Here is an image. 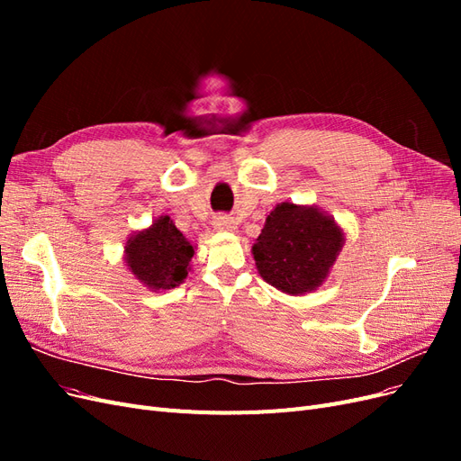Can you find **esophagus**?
Here are the masks:
<instances>
[{"label":"esophagus","mask_w":461,"mask_h":461,"mask_svg":"<svg viewBox=\"0 0 461 461\" xmlns=\"http://www.w3.org/2000/svg\"><path fill=\"white\" fill-rule=\"evenodd\" d=\"M213 229L219 232H234L236 230V221L227 215H219L213 219Z\"/></svg>","instance_id":"esophagus-1"}]
</instances>
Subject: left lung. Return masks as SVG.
<instances>
[{
  "label": "left lung",
  "instance_id": "1",
  "mask_svg": "<svg viewBox=\"0 0 461 461\" xmlns=\"http://www.w3.org/2000/svg\"><path fill=\"white\" fill-rule=\"evenodd\" d=\"M344 246V230L317 205L276 203L252 246L265 283L290 296H303L323 285Z\"/></svg>",
  "mask_w": 461,
  "mask_h": 461
}]
</instances>
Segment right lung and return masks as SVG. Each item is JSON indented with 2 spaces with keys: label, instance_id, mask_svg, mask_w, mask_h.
Wrapping results in <instances>:
<instances>
[{
  "label": "right lung",
  "instance_id": "1",
  "mask_svg": "<svg viewBox=\"0 0 461 461\" xmlns=\"http://www.w3.org/2000/svg\"><path fill=\"white\" fill-rule=\"evenodd\" d=\"M192 246L169 215H161L148 229L136 230L124 242V265L138 283L151 292L183 285L192 269Z\"/></svg>",
  "mask_w": 461,
  "mask_h": 461
}]
</instances>
